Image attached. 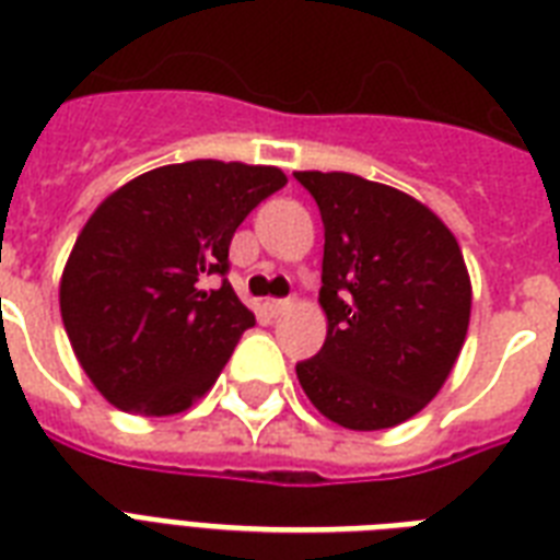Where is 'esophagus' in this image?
<instances>
[{
    "label": "esophagus",
    "instance_id": "esophagus-1",
    "mask_svg": "<svg viewBox=\"0 0 560 560\" xmlns=\"http://www.w3.org/2000/svg\"><path fill=\"white\" fill-rule=\"evenodd\" d=\"M266 310H268V315H283V312H289L292 310V301H268L266 303Z\"/></svg>",
    "mask_w": 560,
    "mask_h": 560
}]
</instances>
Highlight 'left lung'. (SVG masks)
Returning <instances> with one entry per match:
<instances>
[{
	"label": "left lung",
	"mask_w": 560,
	"mask_h": 560,
	"mask_svg": "<svg viewBox=\"0 0 560 560\" xmlns=\"http://www.w3.org/2000/svg\"><path fill=\"white\" fill-rule=\"evenodd\" d=\"M324 221L327 339L298 365L310 402L357 432L427 406L465 348L474 285L456 236L418 198L350 172H294Z\"/></svg>",
	"instance_id": "8db88e82"
}]
</instances>
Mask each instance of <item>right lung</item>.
Instances as JSON below:
<instances>
[{
    "label": "right lung",
    "mask_w": 560,
    "mask_h": 560,
    "mask_svg": "<svg viewBox=\"0 0 560 560\" xmlns=\"http://www.w3.org/2000/svg\"><path fill=\"white\" fill-rule=\"evenodd\" d=\"M277 166L189 160L110 192L60 275V318L78 365L116 409L180 415L228 365L254 312L224 280L245 215L277 189Z\"/></svg>",
    "instance_id": "right-lung-1"
}]
</instances>
